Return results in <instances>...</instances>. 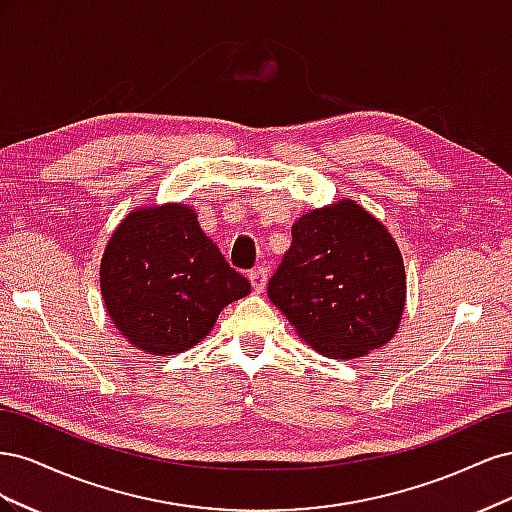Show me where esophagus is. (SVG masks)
<instances>
[{
	"instance_id": "esophagus-1",
	"label": "esophagus",
	"mask_w": 512,
	"mask_h": 512,
	"mask_svg": "<svg viewBox=\"0 0 512 512\" xmlns=\"http://www.w3.org/2000/svg\"><path fill=\"white\" fill-rule=\"evenodd\" d=\"M267 280H269V273L265 267H258V269H252L250 271V282H252V288L256 292H262L267 286Z\"/></svg>"
}]
</instances>
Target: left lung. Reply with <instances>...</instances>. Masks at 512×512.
<instances>
[{
    "label": "left lung",
    "mask_w": 512,
    "mask_h": 512,
    "mask_svg": "<svg viewBox=\"0 0 512 512\" xmlns=\"http://www.w3.org/2000/svg\"><path fill=\"white\" fill-rule=\"evenodd\" d=\"M269 299L305 342L356 359L395 335L406 273L386 228L352 200L303 215L269 280Z\"/></svg>",
    "instance_id": "1"
}]
</instances>
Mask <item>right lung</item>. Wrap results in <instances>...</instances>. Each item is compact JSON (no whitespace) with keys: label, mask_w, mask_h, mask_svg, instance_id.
<instances>
[{"label":"right lung","mask_w":512,"mask_h":512,"mask_svg":"<svg viewBox=\"0 0 512 512\" xmlns=\"http://www.w3.org/2000/svg\"><path fill=\"white\" fill-rule=\"evenodd\" d=\"M100 284L115 327L160 356L198 344L228 303L250 294L183 205L130 213L106 245Z\"/></svg>","instance_id":"obj_1"}]
</instances>
